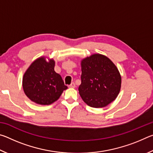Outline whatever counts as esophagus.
<instances>
[{"instance_id":"1","label":"esophagus","mask_w":153,"mask_h":153,"mask_svg":"<svg viewBox=\"0 0 153 153\" xmlns=\"http://www.w3.org/2000/svg\"><path fill=\"white\" fill-rule=\"evenodd\" d=\"M75 87H76V84H75L74 82H72L71 84L69 86V88H74Z\"/></svg>"}]
</instances>
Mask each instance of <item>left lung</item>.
Instances as JSON below:
<instances>
[{"label":"left lung","instance_id":"left-lung-1","mask_svg":"<svg viewBox=\"0 0 153 153\" xmlns=\"http://www.w3.org/2000/svg\"><path fill=\"white\" fill-rule=\"evenodd\" d=\"M82 83L78 88L82 100L90 107L101 108L113 102L120 93L121 77L109 59L94 54L81 62Z\"/></svg>","mask_w":153,"mask_h":153}]
</instances>
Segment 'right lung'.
Listing matches in <instances>:
<instances>
[{
  "label": "right lung",
  "instance_id": "obj_1",
  "mask_svg": "<svg viewBox=\"0 0 153 153\" xmlns=\"http://www.w3.org/2000/svg\"><path fill=\"white\" fill-rule=\"evenodd\" d=\"M55 62L40 57L30 65L23 77L22 85L25 95L37 104L51 105L67 88L61 76L54 70Z\"/></svg>",
  "mask_w": 153,
  "mask_h": 153
}]
</instances>
